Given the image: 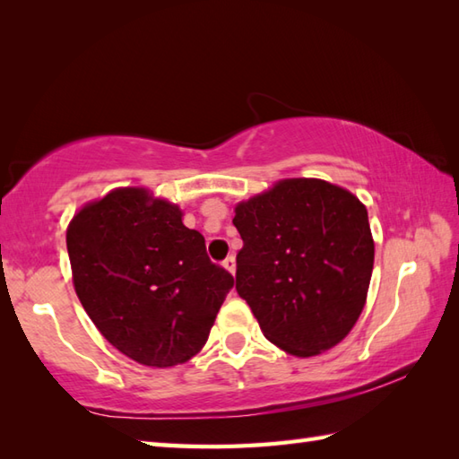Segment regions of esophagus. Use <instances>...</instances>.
Masks as SVG:
<instances>
[{
    "label": "esophagus",
    "mask_w": 459,
    "mask_h": 459,
    "mask_svg": "<svg viewBox=\"0 0 459 459\" xmlns=\"http://www.w3.org/2000/svg\"><path fill=\"white\" fill-rule=\"evenodd\" d=\"M222 266L227 268V270L230 272V274H235V272H237V260H235V256H227V258H224V260H222Z\"/></svg>",
    "instance_id": "34e87169"
}]
</instances>
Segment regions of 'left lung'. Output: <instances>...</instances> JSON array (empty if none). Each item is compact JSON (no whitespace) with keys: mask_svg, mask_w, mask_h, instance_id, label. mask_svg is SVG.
Returning a JSON list of instances; mask_svg holds the SVG:
<instances>
[{"mask_svg":"<svg viewBox=\"0 0 459 459\" xmlns=\"http://www.w3.org/2000/svg\"><path fill=\"white\" fill-rule=\"evenodd\" d=\"M245 247L237 291L262 333L296 357L343 339L363 311L375 262L365 204L319 179H286L237 204Z\"/></svg>","mask_w":459,"mask_h":459,"instance_id":"8db88e82","label":"left lung"}]
</instances>
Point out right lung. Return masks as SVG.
I'll use <instances>...</instances> for the list:
<instances>
[{
  "label": "right lung",
  "mask_w": 459,
  "mask_h": 459,
  "mask_svg": "<svg viewBox=\"0 0 459 459\" xmlns=\"http://www.w3.org/2000/svg\"><path fill=\"white\" fill-rule=\"evenodd\" d=\"M73 281L86 314L126 357L173 367L197 355L235 278L199 230L145 189H116L68 224Z\"/></svg>",
  "instance_id": "right-lung-1"
}]
</instances>
